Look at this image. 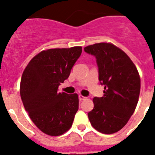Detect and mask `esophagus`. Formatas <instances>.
<instances>
[{"instance_id":"34e87169","label":"esophagus","mask_w":155,"mask_h":155,"mask_svg":"<svg viewBox=\"0 0 155 155\" xmlns=\"http://www.w3.org/2000/svg\"><path fill=\"white\" fill-rule=\"evenodd\" d=\"M78 98H79V100H80L81 101H84V100L86 99V97H84V96H82V95H79L78 96Z\"/></svg>"}]
</instances>
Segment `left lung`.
I'll use <instances>...</instances> for the list:
<instances>
[{
    "instance_id": "8db88e82",
    "label": "left lung",
    "mask_w": 155,
    "mask_h": 155,
    "mask_svg": "<svg viewBox=\"0 0 155 155\" xmlns=\"http://www.w3.org/2000/svg\"><path fill=\"white\" fill-rule=\"evenodd\" d=\"M84 50L95 56L100 83L104 85L103 97L93 98L89 120L97 131L113 134L135 112L140 93L139 72L127 54L112 43H95Z\"/></svg>"
}]
</instances>
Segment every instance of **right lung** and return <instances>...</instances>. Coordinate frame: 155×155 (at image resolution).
<instances>
[{"instance_id":"1","label":"right lung","mask_w":155,"mask_h":155,"mask_svg":"<svg viewBox=\"0 0 155 155\" xmlns=\"http://www.w3.org/2000/svg\"><path fill=\"white\" fill-rule=\"evenodd\" d=\"M81 47L43 51L31 60L20 81V97L31 120L47 135L58 136L68 131L78 110L77 93H59L80 57Z\"/></svg>"}]
</instances>
